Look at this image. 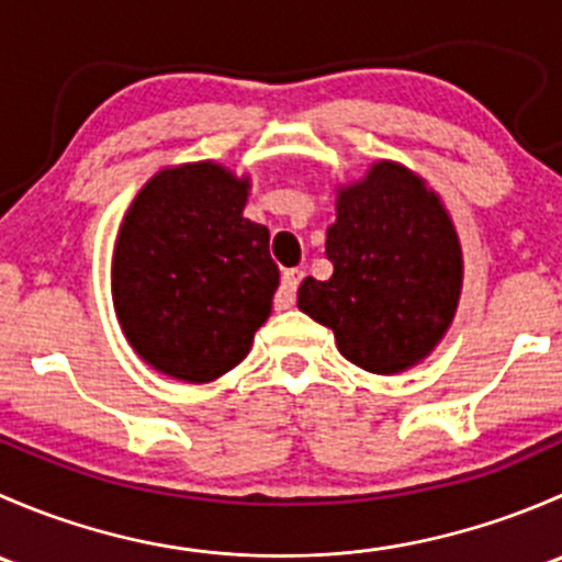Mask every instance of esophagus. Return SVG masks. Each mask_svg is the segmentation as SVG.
Masks as SVG:
<instances>
[{
	"label": "esophagus",
	"mask_w": 562,
	"mask_h": 562,
	"mask_svg": "<svg viewBox=\"0 0 562 562\" xmlns=\"http://www.w3.org/2000/svg\"><path fill=\"white\" fill-rule=\"evenodd\" d=\"M304 280V271L302 269H288L282 271V282L277 288V296H274V307L277 310H291L293 302H296V291Z\"/></svg>",
	"instance_id": "esophagus-1"
}]
</instances>
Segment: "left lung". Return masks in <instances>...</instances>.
I'll list each match as a JSON object with an SVG mask.
<instances>
[{
  "label": "left lung",
  "instance_id": "1",
  "mask_svg": "<svg viewBox=\"0 0 562 562\" xmlns=\"http://www.w3.org/2000/svg\"><path fill=\"white\" fill-rule=\"evenodd\" d=\"M334 274L299 288V310L334 331L339 353L394 375L435 350L454 321L462 249L454 223L424 179L381 160L339 187L326 231Z\"/></svg>",
  "mask_w": 562,
  "mask_h": 562
}]
</instances>
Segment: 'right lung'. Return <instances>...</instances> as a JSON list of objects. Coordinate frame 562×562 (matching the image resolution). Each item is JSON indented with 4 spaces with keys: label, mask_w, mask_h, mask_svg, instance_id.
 <instances>
[{
    "label": "right lung",
    "mask_w": 562,
    "mask_h": 562,
    "mask_svg": "<svg viewBox=\"0 0 562 562\" xmlns=\"http://www.w3.org/2000/svg\"><path fill=\"white\" fill-rule=\"evenodd\" d=\"M249 179L217 162L162 168L130 203L111 263L122 331L157 372L209 383L234 370L271 313L269 228L245 217Z\"/></svg>",
    "instance_id": "add662e5"
}]
</instances>
